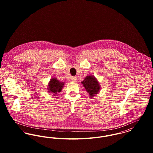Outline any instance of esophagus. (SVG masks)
Returning a JSON list of instances; mask_svg holds the SVG:
<instances>
[{"mask_svg": "<svg viewBox=\"0 0 153 153\" xmlns=\"http://www.w3.org/2000/svg\"><path fill=\"white\" fill-rule=\"evenodd\" d=\"M71 80H72V82H77V81H78V79H77V78H76V77H72V78H71Z\"/></svg>", "mask_w": 153, "mask_h": 153, "instance_id": "obj_1", "label": "esophagus"}]
</instances>
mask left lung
Returning a JSON list of instances; mask_svg holds the SVG:
<instances>
[{"mask_svg":"<svg viewBox=\"0 0 153 153\" xmlns=\"http://www.w3.org/2000/svg\"><path fill=\"white\" fill-rule=\"evenodd\" d=\"M90 98L95 97L100 91L101 87L98 79L93 75H88L81 82Z\"/></svg>","mask_w":153,"mask_h":153,"instance_id":"1","label":"left lung"}]
</instances>
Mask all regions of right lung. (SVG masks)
<instances>
[{
  "label": "right lung",
  "mask_w": 153,
  "mask_h": 153,
  "mask_svg": "<svg viewBox=\"0 0 153 153\" xmlns=\"http://www.w3.org/2000/svg\"><path fill=\"white\" fill-rule=\"evenodd\" d=\"M64 84L65 82L59 81L56 78H52L48 82L47 89L49 93H52L54 95L61 92Z\"/></svg>",
  "instance_id": "obj_1"
}]
</instances>
